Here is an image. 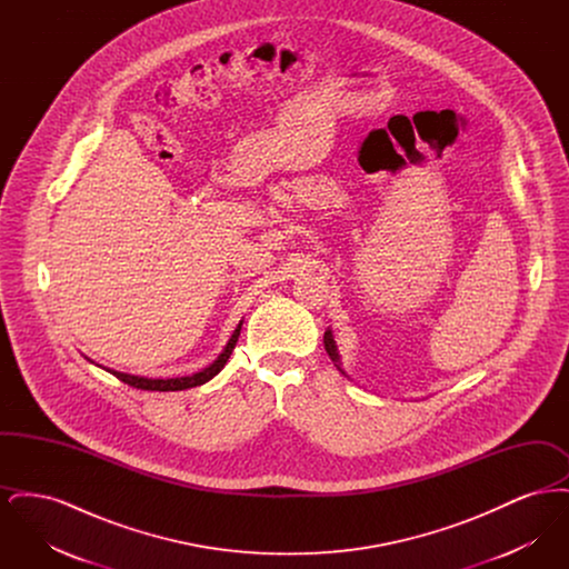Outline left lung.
Wrapping results in <instances>:
<instances>
[{
	"mask_svg": "<svg viewBox=\"0 0 569 569\" xmlns=\"http://www.w3.org/2000/svg\"><path fill=\"white\" fill-rule=\"evenodd\" d=\"M325 348L328 356H330V360L335 362V367L346 376V378H350L346 371H343V367H341V356H339V350H337V343H335V339H332V332H330V328L325 332Z\"/></svg>",
	"mask_w": 569,
	"mask_h": 569,
	"instance_id": "left-lung-1",
	"label": "left lung"
}]
</instances>
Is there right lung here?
<instances>
[{"label":"right lung","mask_w":569,"mask_h":569,"mask_svg":"<svg viewBox=\"0 0 569 569\" xmlns=\"http://www.w3.org/2000/svg\"><path fill=\"white\" fill-rule=\"evenodd\" d=\"M241 326H243V320L237 325L234 328V332H232V337L228 339V343H226V348L221 350V353L217 356L216 360L209 365V367H204V369H200L198 373H191V376H183V378H144V376H132V373H121V371H114V369H107V367H102V365H98V367H102V369H107L109 373H112L114 378L121 379V381H126V383H130V386H134V388H140V390H158V392H172V390H186V388H193V386H202V383H207L209 379L216 378L217 373L223 369V365L228 362V358H230V353L234 350V346H237V341H239V335H241ZM89 360V358H87ZM93 362V360H91Z\"/></svg>","instance_id":"add662e5"}]
</instances>
